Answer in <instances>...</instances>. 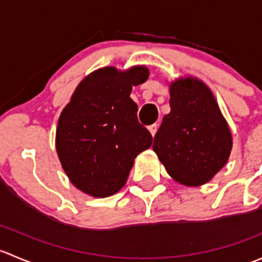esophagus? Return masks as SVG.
I'll return each instance as SVG.
<instances>
[{"label": "esophagus", "instance_id": "34e87169", "mask_svg": "<svg viewBox=\"0 0 262 262\" xmlns=\"http://www.w3.org/2000/svg\"><path fill=\"white\" fill-rule=\"evenodd\" d=\"M157 128H158L157 124H152V125H149V128H148V130H149V133L152 134V137H155L156 132H157Z\"/></svg>", "mask_w": 262, "mask_h": 262}]
</instances>
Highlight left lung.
Masks as SVG:
<instances>
[{
	"label": "left lung",
	"mask_w": 262,
	"mask_h": 262,
	"mask_svg": "<svg viewBox=\"0 0 262 262\" xmlns=\"http://www.w3.org/2000/svg\"><path fill=\"white\" fill-rule=\"evenodd\" d=\"M170 106L152 148L176 182L202 186L228 161L233 146L231 129L213 92L196 77L171 82Z\"/></svg>",
	"instance_id": "8db88e82"
}]
</instances>
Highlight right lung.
I'll return each mask as SVG.
<instances>
[{
	"label": "right lung",
	"instance_id": "add662e5",
	"mask_svg": "<svg viewBox=\"0 0 262 262\" xmlns=\"http://www.w3.org/2000/svg\"><path fill=\"white\" fill-rule=\"evenodd\" d=\"M149 76L144 66L104 67L76 87L58 120L55 149L70 181L87 195L106 198L128 180L134 160L152 144L137 118L133 86Z\"/></svg>",
	"mask_w": 262,
	"mask_h": 262
}]
</instances>
